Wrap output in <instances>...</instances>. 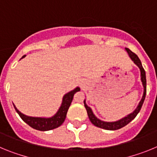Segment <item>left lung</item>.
<instances>
[{
	"instance_id": "8db88e82",
	"label": "left lung",
	"mask_w": 157,
	"mask_h": 157,
	"mask_svg": "<svg viewBox=\"0 0 157 157\" xmlns=\"http://www.w3.org/2000/svg\"><path fill=\"white\" fill-rule=\"evenodd\" d=\"M126 50L128 52L129 56L130 57V59H132L135 64H137V66L139 67L140 71H141V82H142V85H143L144 86V94L143 96H142V98H141L139 104H138V107H137V109H136L132 113H130V114L128 115L127 116H126V117L123 118V119H121V120H120L119 121L116 122H104L101 121L99 119H98V118L94 116V114L93 113L90 108L87 106V105L86 104V100H84V105H85V108L87 111V114H88L89 119H90L91 123H92L94 126H96V127L105 129V130H119V129L122 128V127H125V126L127 125L130 122L132 121L134 118L136 117V116L138 114V112H140V110H141V106H142V105H143L144 103V101H145V95H146V77H145V70H144L143 67H142V64H141V60H140V59L138 58V56H137L134 52H133L132 51H130L129 48H126Z\"/></svg>"
}]
</instances>
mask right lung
I'll use <instances>...</instances> for the list:
<instances>
[{"label":"right lung","mask_w":157,"mask_h":157,"mask_svg":"<svg viewBox=\"0 0 157 157\" xmlns=\"http://www.w3.org/2000/svg\"><path fill=\"white\" fill-rule=\"evenodd\" d=\"M25 57L23 56L21 59ZM80 90L79 87H76L74 90H71V92L65 94L63 98V101H62L61 106L59 109L58 112L54 115L52 117L50 118H41V117H31V116H25L24 114L21 113L16 106L14 105V108L19 114V116L21 117L22 120L27 123L30 127L32 128L41 131H46V130H50L52 129L57 128L58 127L61 125L62 123L64 122L65 118L67 116V112L70 107L71 101L73 100L75 94L78 91Z\"/></svg>","instance_id":"obj_1"}]
</instances>
